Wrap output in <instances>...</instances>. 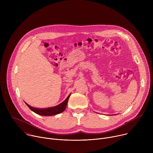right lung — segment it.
I'll use <instances>...</instances> for the list:
<instances>
[{"instance_id": "add662e5", "label": "right lung", "mask_w": 153, "mask_h": 153, "mask_svg": "<svg viewBox=\"0 0 153 153\" xmlns=\"http://www.w3.org/2000/svg\"><path fill=\"white\" fill-rule=\"evenodd\" d=\"M70 94L67 97V98L65 99L63 102L60 103L59 105L53 106V107H50L47 108H34L27 104V103L26 105L29 107L31 110H32L33 112L35 113L40 115V116H54L58 114L59 113H62L66 108L68 99L70 98Z\"/></svg>"}]
</instances>
